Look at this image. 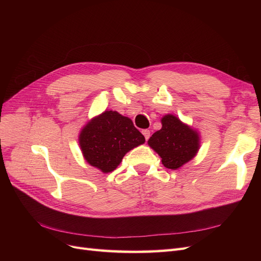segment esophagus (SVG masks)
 Returning a JSON list of instances; mask_svg holds the SVG:
<instances>
[{
  "instance_id": "esophagus-1",
  "label": "esophagus",
  "mask_w": 261,
  "mask_h": 261,
  "mask_svg": "<svg viewBox=\"0 0 261 261\" xmlns=\"http://www.w3.org/2000/svg\"><path fill=\"white\" fill-rule=\"evenodd\" d=\"M142 133H143V135L145 136L146 141H148V140H149V138H150V131L146 129V130H143V131H142Z\"/></svg>"
}]
</instances>
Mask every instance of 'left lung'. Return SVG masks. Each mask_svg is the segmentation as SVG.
Wrapping results in <instances>:
<instances>
[{
    "mask_svg": "<svg viewBox=\"0 0 261 261\" xmlns=\"http://www.w3.org/2000/svg\"><path fill=\"white\" fill-rule=\"evenodd\" d=\"M162 129L152 134L148 145L161 156L168 169H179L193 160L200 148V135L176 116L167 114L162 118Z\"/></svg>",
    "mask_w": 261,
    "mask_h": 261,
    "instance_id": "8db88e82",
    "label": "left lung"
}]
</instances>
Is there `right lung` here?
<instances>
[{"mask_svg": "<svg viewBox=\"0 0 261 261\" xmlns=\"http://www.w3.org/2000/svg\"><path fill=\"white\" fill-rule=\"evenodd\" d=\"M144 143V135L132 120L116 111H105L95 116L79 134L85 160L103 173L116 169L127 152Z\"/></svg>", "mask_w": 261, "mask_h": 261, "instance_id": "obj_1", "label": "right lung"}]
</instances>
